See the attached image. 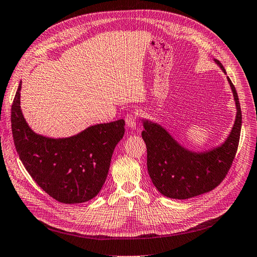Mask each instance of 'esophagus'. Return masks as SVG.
<instances>
[{"label": "esophagus", "mask_w": 257, "mask_h": 257, "mask_svg": "<svg viewBox=\"0 0 257 257\" xmlns=\"http://www.w3.org/2000/svg\"><path fill=\"white\" fill-rule=\"evenodd\" d=\"M125 123L130 128H135L137 123V115L136 114H127L125 117Z\"/></svg>", "instance_id": "1"}]
</instances>
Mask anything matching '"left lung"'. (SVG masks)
<instances>
[{
    "mask_svg": "<svg viewBox=\"0 0 257 257\" xmlns=\"http://www.w3.org/2000/svg\"><path fill=\"white\" fill-rule=\"evenodd\" d=\"M215 63L226 73L223 65ZM233 92L237 114L228 139L219 148L202 154L180 146L160 125L144 121L142 138L148 150V170L156 188L167 198L185 200L208 192L221 184L233 162L240 136L241 111L235 87Z\"/></svg>",
    "mask_w": 257,
    "mask_h": 257,
    "instance_id": "obj_1",
    "label": "left lung"
}]
</instances>
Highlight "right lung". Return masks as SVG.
I'll list each match as a JSON object with an SVG mask.
<instances>
[{
    "label": "right lung",
    "instance_id": "1",
    "mask_svg": "<svg viewBox=\"0 0 257 257\" xmlns=\"http://www.w3.org/2000/svg\"><path fill=\"white\" fill-rule=\"evenodd\" d=\"M20 82L11 106L16 150L28 174L57 202L76 204L96 197L104 184L115 146L124 135V120L90 126L66 139L34 134L23 117Z\"/></svg>",
    "mask_w": 257,
    "mask_h": 257
}]
</instances>
